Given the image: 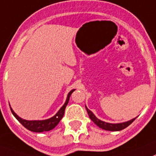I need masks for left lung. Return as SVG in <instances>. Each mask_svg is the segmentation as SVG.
Segmentation results:
<instances>
[{
    "label": "left lung",
    "mask_w": 156,
    "mask_h": 156,
    "mask_svg": "<svg viewBox=\"0 0 156 156\" xmlns=\"http://www.w3.org/2000/svg\"><path fill=\"white\" fill-rule=\"evenodd\" d=\"M86 110H87L88 115H89V118L91 119L92 121L96 124L97 126H98L100 128L103 129H105V130H109V131H119L122 130L123 129L126 128L127 126L130 125L131 123L133 122L134 121L135 119H133L132 120H129L128 122H122V123H116V124H112V123H108L105 122H103L100 119H97L96 116L94 115V114L91 112L90 110H89L86 106Z\"/></svg>",
    "instance_id": "8db88e82"
}]
</instances>
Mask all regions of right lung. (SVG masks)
Masks as SVG:
<instances>
[{
  "mask_svg": "<svg viewBox=\"0 0 156 156\" xmlns=\"http://www.w3.org/2000/svg\"><path fill=\"white\" fill-rule=\"evenodd\" d=\"M74 91V89H72V90L68 93L67 101H66L65 104H63V106L59 109V112L55 114L53 117L50 118V119H46V120H41V121H39V120L38 121H28V120H25V119H23L20 117H19V116L15 113L14 111L12 109V108H10L11 112H12L13 115L16 118V119L21 123L22 125L25 128L29 129V130L36 133H41L44 132V131H49L51 130V129H52L53 128H55V127L58 125V123L59 122V121L61 120L62 118L63 117L65 108H66L67 104H68L70 95H71V93Z\"/></svg>",
  "mask_w": 156,
  "mask_h": 156,
  "instance_id": "1",
  "label": "right lung"
}]
</instances>
